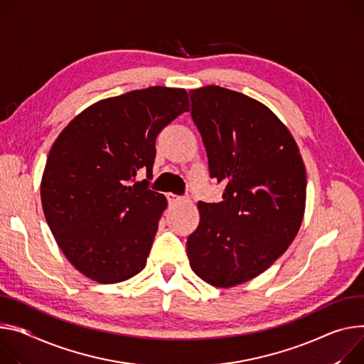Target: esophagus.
Listing matches in <instances>:
<instances>
[{
    "mask_svg": "<svg viewBox=\"0 0 364 364\" xmlns=\"http://www.w3.org/2000/svg\"><path fill=\"white\" fill-rule=\"evenodd\" d=\"M167 199H168V203L170 205H177L180 202H184V197L181 196H176L173 193H167Z\"/></svg>",
    "mask_w": 364,
    "mask_h": 364,
    "instance_id": "1",
    "label": "esophagus"
}]
</instances>
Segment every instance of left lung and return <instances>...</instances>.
<instances>
[{
    "label": "left lung",
    "instance_id": "1",
    "mask_svg": "<svg viewBox=\"0 0 364 364\" xmlns=\"http://www.w3.org/2000/svg\"><path fill=\"white\" fill-rule=\"evenodd\" d=\"M191 117L223 183L220 203H197L187 240L191 270L215 287H234L289 248L305 215L306 170L286 124L254 98L219 85L190 90Z\"/></svg>",
    "mask_w": 364,
    "mask_h": 364
}]
</instances>
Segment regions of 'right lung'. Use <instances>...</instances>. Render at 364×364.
I'll return each instance as SVG.
<instances>
[{"label": "right lung", "instance_id": "1", "mask_svg": "<svg viewBox=\"0 0 364 364\" xmlns=\"http://www.w3.org/2000/svg\"><path fill=\"white\" fill-rule=\"evenodd\" d=\"M190 110L184 88L148 87L105 98L82 110L53 142L41 199L53 238L73 266L103 284L146 266L165 196L136 181L155 159V139Z\"/></svg>", "mask_w": 364, "mask_h": 364}]
</instances>
